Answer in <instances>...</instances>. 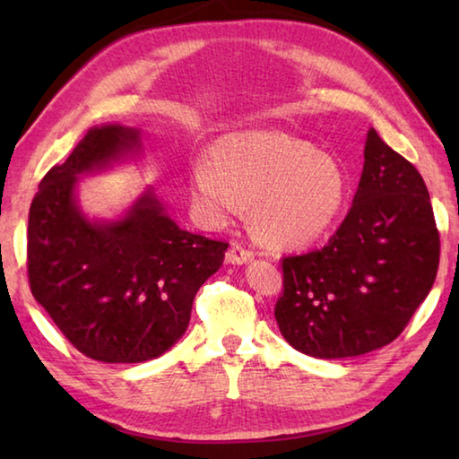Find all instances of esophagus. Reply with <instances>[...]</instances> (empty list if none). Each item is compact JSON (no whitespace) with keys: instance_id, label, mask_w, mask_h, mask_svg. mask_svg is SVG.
<instances>
[{"instance_id":"obj_1","label":"esophagus","mask_w":459,"mask_h":459,"mask_svg":"<svg viewBox=\"0 0 459 459\" xmlns=\"http://www.w3.org/2000/svg\"><path fill=\"white\" fill-rule=\"evenodd\" d=\"M253 257L255 253L243 243H232V247L227 251V261L232 263V265H243V263H248Z\"/></svg>"}]
</instances>
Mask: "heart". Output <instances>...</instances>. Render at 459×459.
<instances>
[{"mask_svg":"<svg viewBox=\"0 0 459 459\" xmlns=\"http://www.w3.org/2000/svg\"><path fill=\"white\" fill-rule=\"evenodd\" d=\"M211 165L190 169L194 202L212 221H227L251 204L255 235L267 245H312L344 208L348 176L340 161L283 131L224 135L212 145Z\"/></svg>","mask_w":459,"mask_h":459,"instance_id":"heart-1","label":"heart"}]
</instances>
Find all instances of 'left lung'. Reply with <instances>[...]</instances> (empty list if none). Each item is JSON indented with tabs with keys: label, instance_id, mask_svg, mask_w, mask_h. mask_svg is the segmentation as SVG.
I'll use <instances>...</instances> for the list:
<instances>
[{
	"label": "left lung",
	"instance_id": "1",
	"mask_svg": "<svg viewBox=\"0 0 459 459\" xmlns=\"http://www.w3.org/2000/svg\"><path fill=\"white\" fill-rule=\"evenodd\" d=\"M439 267V230L417 168L367 134L352 206L328 245L281 259L275 320L295 351L346 359L407 328Z\"/></svg>",
	"mask_w": 459,
	"mask_h": 459
}]
</instances>
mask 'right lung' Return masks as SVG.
Returning <instances> with one entry per match:
<instances>
[{"mask_svg": "<svg viewBox=\"0 0 459 459\" xmlns=\"http://www.w3.org/2000/svg\"><path fill=\"white\" fill-rule=\"evenodd\" d=\"M139 147L135 129H91L48 169L28 219V281L76 351L99 362H143L188 328L194 298L229 243L182 230L152 192L126 219L92 224L74 202L76 176Z\"/></svg>", "mask_w": 459, "mask_h": 459, "instance_id": "add662e5", "label": "right lung"}]
</instances>
